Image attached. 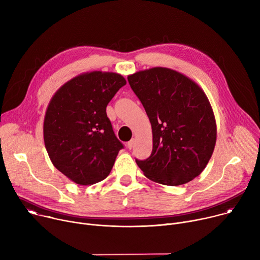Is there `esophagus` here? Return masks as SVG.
<instances>
[{
  "label": "esophagus",
  "mask_w": 260,
  "mask_h": 260,
  "mask_svg": "<svg viewBox=\"0 0 260 260\" xmlns=\"http://www.w3.org/2000/svg\"><path fill=\"white\" fill-rule=\"evenodd\" d=\"M134 144H135V140H134V139H133V140H131L129 142H127V148H128L129 150H131L132 148L134 147Z\"/></svg>",
  "instance_id": "esophagus-1"
}]
</instances>
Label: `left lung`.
I'll return each instance as SVG.
<instances>
[{"label": "left lung", "mask_w": 260, "mask_h": 260, "mask_svg": "<svg viewBox=\"0 0 260 260\" xmlns=\"http://www.w3.org/2000/svg\"><path fill=\"white\" fill-rule=\"evenodd\" d=\"M149 117L153 148L136 159L150 180L178 186L198 177L216 143V122L205 92L192 80L167 68H152L127 77Z\"/></svg>", "instance_id": "left-lung-1"}]
</instances>
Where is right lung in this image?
I'll list each match as a JSON object with an SVG mask.
<instances>
[{
    "mask_svg": "<svg viewBox=\"0 0 260 260\" xmlns=\"http://www.w3.org/2000/svg\"><path fill=\"white\" fill-rule=\"evenodd\" d=\"M126 84L115 73L91 72L73 78L51 99L44 119V142L53 166L80 185L110 174L123 144L106 108Z\"/></svg>",
    "mask_w": 260,
    "mask_h": 260,
    "instance_id": "obj_1",
    "label": "right lung"
}]
</instances>
